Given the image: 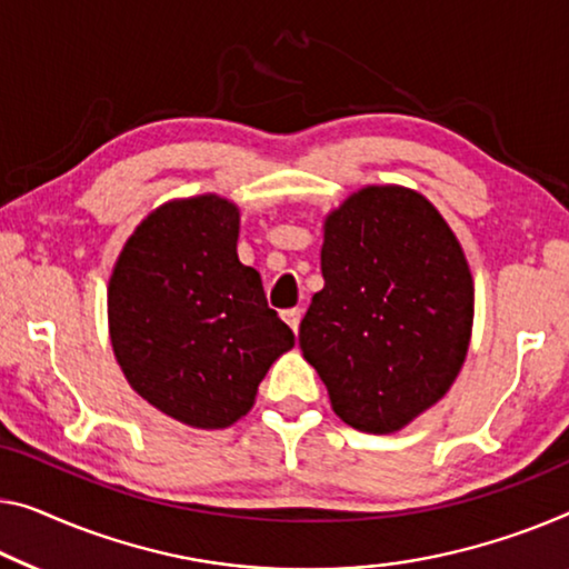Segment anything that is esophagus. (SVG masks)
I'll list each match as a JSON object with an SVG mask.
<instances>
[{
	"label": "esophagus",
	"instance_id": "1",
	"mask_svg": "<svg viewBox=\"0 0 569 569\" xmlns=\"http://www.w3.org/2000/svg\"><path fill=\"white\" fill-rule=\"evenodd\" d=\"M301 317H303V311L299 309V307H293V309H286L283 311V319H286V325L293 329V332H299V325H301Z\"/></svg>",
	"mask_w": 569,
	"mask_h": 569
}]
</instances>
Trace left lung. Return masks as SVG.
Returning a JSON list of instances; mask_svg holds the SVG:
<instances>
[{
	"mask_svg": "<svg viewBox=\"0 0 569 569\" xmlns=\"http://www.w3.org/2000/svg\"><path fill=\"white\" fill-rule=\"evenodd\" d=\"M321 276L299 327L303 358L345 423L398 431L468 355L475 293L460 242L421 193L368 186L327 217Z\"/></svg>",
	"mask_w": 569,
	"mask_h": 569,
	"instance_id": "obj_1",
	"label": "left lung"
}]
</instances>
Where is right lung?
I'll list each match as a JSON object with an SVG mask.
<instances>
[{"label":"right lung","instance_id":"1","mask_svg":"<svg viewBox=\"0 0 569 569\" xmlns=\"http://www.w3.org/2000/svg\"><path fill=\"white\" fill-rule=\"evenodd\" d=\"M240 211L219 197L171 201L127 240L109 278V332L130 386L168 417L224 429L250 411L293 332L260 273L237 258Z\"/></svg>","mask_w":569,"mask_h":569}]
</instances>
